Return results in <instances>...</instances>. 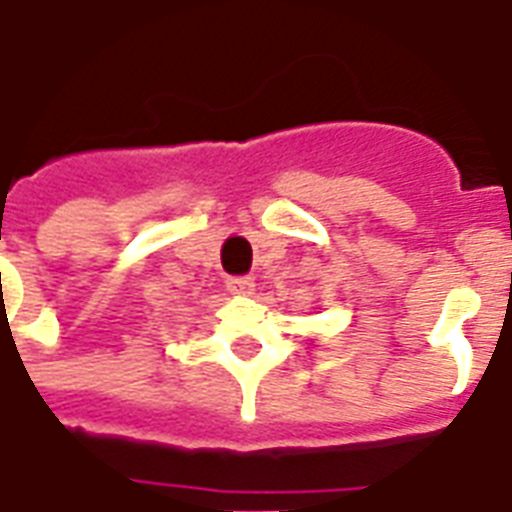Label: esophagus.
<instances>
[{
    "label": "esophagus",
    "mask_w": 512,
    "mask_h": 512,
    "mask_svg": "<svg viewBox=\"0 0 512 512\" xmlns=\"http://www.w3.org/2000/svg\"><path fill=\"white\" fill-rule=\"evenodd\" d=\"M225 287L231 295H252L255 292V279L252 276H231L225 281Z\"/></svg>",
    "instance_id": "obj_1"
}]
</instances>
